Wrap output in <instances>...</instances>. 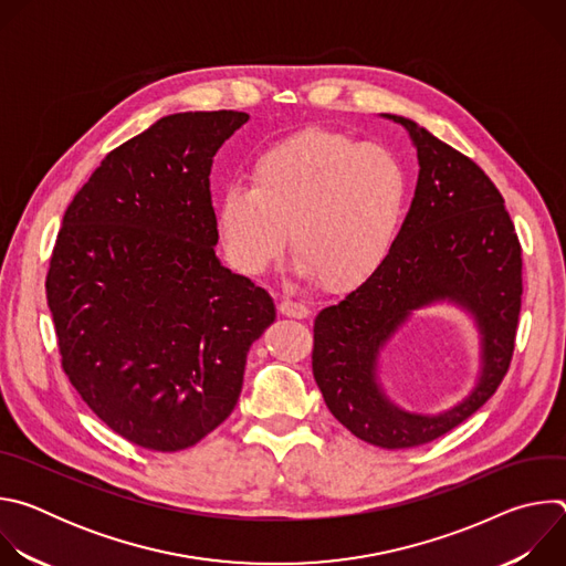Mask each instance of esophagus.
I'll return each mask as SVG.
<instances>
[{"instance_id":"esophagus-1","label":"esophagus","mask_w":566,"mask_h":566,"mask_svg":"<svg viewBox=\"0 0 566 566\" xmlns=\"http://www.w3.org/2000/svg\"><path fill=\"white\" fill-rule=\"evenodd\" d=\"M277 311L282 315H286V317H297V319H302V317H306L311 313L308 306H304L302 302H293V300H282L277 304Z\"/></svg>"}]
</instances>
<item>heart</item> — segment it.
Masks as SVG:
<instances>
[{
  "label": "heart",
  "instance_id": "heart-1",
  "mask_svg": "<svg viewBox=\"0 0 566 566\" xmlns=\"http://www.w3.org/2000/svg\"><path fill=\"white\" fill-rule=\"evenodd\" d=\"M406 201L408 175L394 151L315 127L264 149L249 188L219 195L214 228L230 266L249 277L280 260L289 230L293 271L347 293L389 258Z\"/></svg>",
  "mask_w": 566,
  "mask_h": 566
}]
</instances>
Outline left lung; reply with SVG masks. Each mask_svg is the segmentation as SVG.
<instances>
[{
  "label": "left lung",
  "mask_w": 566,
  "mask_h": 566,
  "mask_svg": "<svg viewBox=\"0 0 566 566\" xmlns=\"http://www.w3.org/2000/svg\"><path fill=\"white\" fill-rule=\"evenodd\" d=\"M408 129L419 158L410 212L371 280L313 322V378L329 412L358 439L387 448L430 443L472 417L509 371L522 306V249L495 184L426 127ZM465 310L480 334L475 387L437 416L402 411L384 394L379 354L415 310Z\"/></svg>",
  "instance_id": "1"
}]
</instances>
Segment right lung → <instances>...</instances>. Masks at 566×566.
Wrapping results in <instances>:
<instances>
[{"instance_id":"obj_1","label":"right lung","mask_w":566,"mask_h":566,"mask_svg":"<svg viewBox=\"0 0 566 566\" xmlns=\"http://www.w3.org/2000/svg\"><path fill=\"white\" fill-rule=\"evenodd\" d=\"M244 112H184L105 156L69 203L46 275L62 369L94 415L156 452L237 406L273 297L214 255L210 168Z\"/></svg>"}]
</instances>
